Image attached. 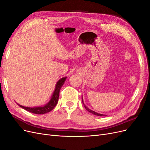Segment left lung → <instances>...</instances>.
Returning <instances> with one entry per match:
<instances>
[{"instance_id": "8db88e82", "label": "left lung", "mask_w": 150, "mask_h": 150, "mask_svg": "<svg viewBox=\"0 0 150 150\" xmlns=\"http://www.w3.org/2000/svg\"><path fill=\"white\" fill-rule=\"evenodd\" d=\"M82 102H83V104H84V107H85V108H86V110H87V111H88L89 112H91V113H92V114H93V115H96V116H105L104 115H103V114H100V113H98V112H95V111H93V110H91L90 109H89L87 106H86L85 104H84V101H83V99L82 98Z\"/></svg>"}]
</instances>
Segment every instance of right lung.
Masks as SVG:
<instances>
[{
  "instance_id": "add662e5",
  "label": "right lung",
  "mask_w": 150,
  "mask_h": 150,
  "mask_svg": "<svg viewBox=\"0 0 150 150\" xmlns=\"http://www.w3.org/2000/svg\"><path fill=\"white\" fill-rule=\"evenodd\" d=\"M67 78V77H64L59 80L55 86V89L52 93V96L51 98L49 101L44 106H35V107H26L20 105L19 104H17L21 108L24 109L26 111H28L32 113L38 115H43L46 114L47 112H49L52 111L53 109L56 106V104L58 102L59 96V91L62 85L64 84L65 81Z\"/></svg>"
}]
</instances>
